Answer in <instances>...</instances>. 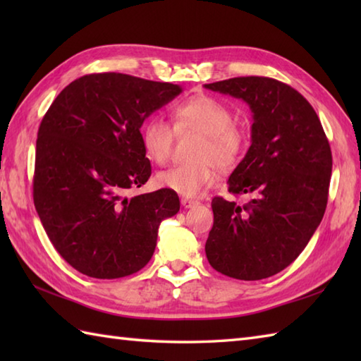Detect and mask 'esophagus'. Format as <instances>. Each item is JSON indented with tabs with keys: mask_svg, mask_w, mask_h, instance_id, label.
Listing matches in <instances>:
<instances>
[{
	"mask_svg": "<svg viewBox=\"0 0 361 361\" xmlns=\"http://www.w3.org/2000/svg\"><path fill=\"white\" fill-rule=\"evenodd\" d=\"M181 204L185 206L186 209H189V208H195V206H198V202L189 200V198H181Z\"/></svg>",
	"mask_w": 361,
	"mask_h": 361,
	"instance_id": "1",
	"label": "esophagus"
}]
</instances>
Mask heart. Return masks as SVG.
<instances>
[{
    "mask_svg": "<svg viewBox=\"0 0 361 361\" xmlns=\"http://www.w3.org/2000/svg\"><path fill=\"white\" fill-rule=\"evenodd\" d=\"M176 130H195L204 135L194 164H180L159 172L157 185L181 197H197L217 178V167H231L245 147L243 130L231 124L233 113L211 96L198 94L173 109ZM145 155L153 163L166 164L172 155L173 127L166 118L153 114L141 127Z\"/></svg>",
    "mask_w": 361,
    "mask_h": 361,
    "instance_id": "1",
    "label": "heart"
}]
</instances>
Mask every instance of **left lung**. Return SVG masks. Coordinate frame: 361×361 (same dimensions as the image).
<instances>
[{
  "label": "left lung",
  "instance_id": "obj_1",
  "mask_svg": "<svg viewBox=\"0 0 361 361\" xmlns=\"http://www.w3.org/2000/svg\"><path fill=\"white\" fill-rule=\"evenodd\" d=\"M204 88L250 106L251 145L229 175L228 189L256 195L245 206L212 198L206 257L214 270L229 278H270L301 255L323 220L331 145L313 106L286 83L250 75Z\"/></svg>",
  "mask_w": 361,
  "mask_h": 361
}]
</instances>
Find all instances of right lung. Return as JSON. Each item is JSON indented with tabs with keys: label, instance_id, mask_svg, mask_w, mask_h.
I'll list each match as a JSON object with an SVG mask.
<instances>
[{
	"label": "right lung",
	"instance_id": "1",
	"mask_svg": "<svg viewBox=\"0 0 361 361\" xmlns=\"http://www.w3.org/2000/svg\"><path fill=\"white\" fill-rule=\"evenodd\" d=\"M181 91L128 74H88L46 111L37 137L34 204L54 248L78 271L97 279L140 271L155 251L161 221L180 211L173 190L126 194L152 173L142 122Z\"/></svg>",
	"mask_w": 361,
	"mask_h": 361
}]
</instances>
